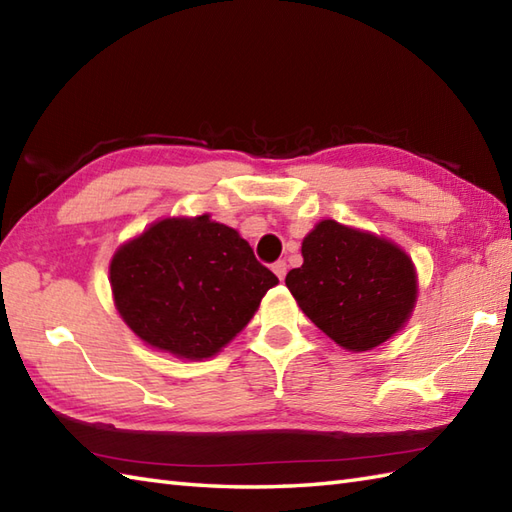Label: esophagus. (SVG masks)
<instances>
[{
  "label": "esophagus",
  "instance_id": "34e87169",
  "mask_svg": "<svg viewBox=\"0 0 512 512\" xmlns=\"http://www.w3.org/2000/svg\"><path fill=\"white\" fill-rule=\"evenodd\" d=\"M286 270H288V266H286V262H281V259H279V262L273 264V273H275L281 281H284V277H286Z\"/></svg>",
  "mask_w": 512,
  "mask_h": 512
}]
</instances>
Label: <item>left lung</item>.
<instances>
[{"label": "left lung", "instance_id": "obj_1", "mask_svg": "<svg viewBox=\"0 0 512 512\" xmlns=\"http://www.w3.org/2000/svg\"><path fill=\"white\" fill-rule=\"evenodd\" d=\"M301 255L286 286L303 314L343 350H374L405 328L418 301V275L391 239L321 220L303 237Z\"/></svg>", "mask_w": 512, "mask_h": 512}]
</instances>
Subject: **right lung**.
I'll return each mask as SVG.
<instances>
[{
    "label": "right lung",
    "instance_id": "add662e5",
    "mask_svg": "<svg viewBox=\"0 0 512 512\" xmlns=\"http://www.w3.org/2000/svg\"><path fill=\"white\" fill-rule=\"evenodd\" d=\"M277 284L246 239L209 213L162 217L110 262L112 299L127 328L187 361L222 352Z\"/></svg>",
    "mask_w": 512,
    "mask_h": 512
}]
</instances>
